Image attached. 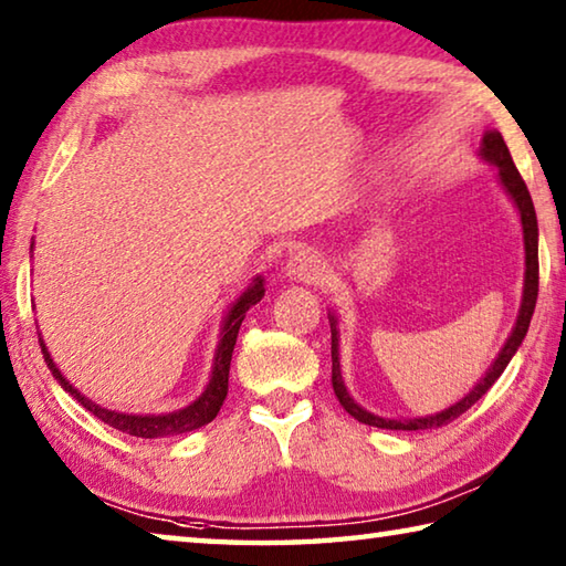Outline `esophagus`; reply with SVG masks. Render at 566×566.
Instances as JSON below:
<instances>
[{
	"label": "esophagus",
	"mask_w": 566,
	"mask_h": 566,
	"mask_svg": "<svg viewBox=\"0 0 566 566\" xmlns=\"http://www.w3.org/2000/svg\"><path fill=\"white\" fill-rule=\"evenodd\" d=\"M285 271H289V275L298 277V281L315 283V281H321V277H323L325 265H323V261L315 253L301 251V253H295L291 258L289 265H285Z\"/></svg>",
	"instance_id": "34e87169"
}]
</instances>
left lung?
Returning a JSON list of instances; mask_svg holds the SVG:
<instances>
[{"mask_svg":"<svg viewBox=\"0 0 566 566\" xmlns=\"http://www.w3.org/2000/svg\"><path fill=\"white\" fill-rule=\"evenodd\" d=\"M482 156L492 161L494 166L500 168V178H502V186L507 188V193L514 198V203L520 208V216H522V228H524V251H527V275H524V298H522V311H520V318L517 325H514V331L510 335L507 345H504L500 358L494 360L492 368L488 370V375L474 385V390L468 395V398H462L458 405H452L450 410H444L440 415H432V418H420V420H385L378 418V415H370L368 410H363L360 405H355L353 398L345 390L343 378H340V360H338V331H335V321L331 323L333 328V338H331V353H333V390L338 395V400L345 410H348L355 420L365 422V424H373V428H382V430H432V428H442V424H448L452 420H458L462 412H468L474 402H478L484 392H488L494 382H497L500 375L507 368L512 355L517 353V348L524 340V335L530 331V321H532V313H534V305H537V293H539V248H537V213H534V203H532V196L527 191V184H524V178L520 176L517 166H514L512 156H510V148L504 144V138L500 132H490L488 136L482 138Z\"/></svg>","mask_w":566,"mask_h":566,"instance_id":"1","label":"left lung"}]
</instances>
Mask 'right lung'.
<instances>
[{"instance_id":"obj_1","label":"right lung","mask_w":566,"mask_h":566,"mask_svg":"<svg viewBox=\"0 0 566 566\" xmlns=\"http://www.w3.org/2000/svg\"><path fill=\"white\" fill-rule=\"evenodd\" d=\"M263 281L261 277H255V283L248 289L241 298L235 301V305L228 313V318L223 323V333H221V343H218V353H216V363H213V375H211V382H208V388L203 390L201 398H198L193 405H188V408L178 410V412H168V415H146V418H138V415H118L112 410H104L94 405L92 400H86L78 395L72 385H69L62 373L56 370V365L49 358V353L44 348L42 338V353H44V360L49 365V370H52L54 378L62 382V388L66 392H72L74 398L84 405V408L98 418L102 422H106L108 428H114L118 432H126V434H134V438H144V440H154V438H171V434H181V432H191L196 428H201V424L211 422L218 410H221V405L226 400V392H228V370H231V355H233V345L238 338V328H241V323L245 318V311L255 305L258 301L263 298Z\"/></svg>"}]
</instances>
